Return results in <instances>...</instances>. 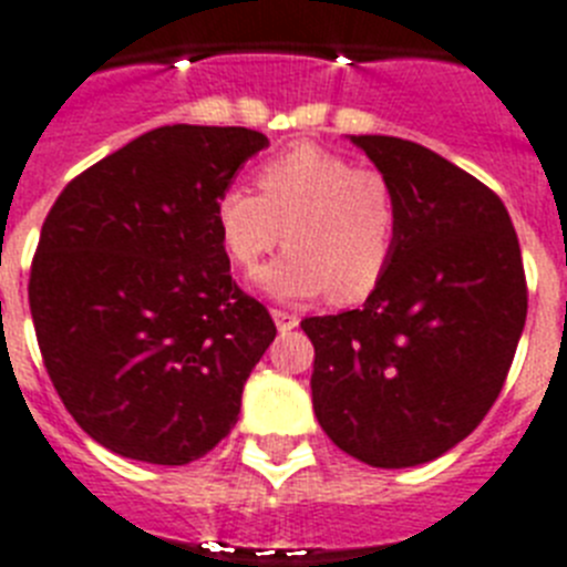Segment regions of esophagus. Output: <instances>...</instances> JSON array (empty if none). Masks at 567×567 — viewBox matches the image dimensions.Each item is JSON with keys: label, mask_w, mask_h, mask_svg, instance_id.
<instances>
[{"label": "esophagus", "mask_w": 567, "mask_h": 567, "mask_svg": "<svg viewBox=\"0 0 567 567\" xmlns=\"http://www.w3.org/2000/svg\"><path fill=\"white\" fill-rule=\"evenodd\" d=\"M274 322H277L279 331H293L299 324V317L297 313H290V311H274Z\"/></svg>", "instance_id": "esophagus-1"}]
</instances>
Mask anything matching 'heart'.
I'll list each match as a JSON object with an SVG mask.
<instances>
[{"instance_id":"heart-1","label":"heart","mask_w":567,"mask_h":567,"mask_svg":"<svg viewBox=\"0 0 567 567\" xmlns=\"http://www.w3.org/2000/svg\"><path fill=\"white\" fill-rule=\"evenodd\" d=\"M256 190L225 188L214 223L230 262L245 270L285 236L290 248L256 274V288L270 299L305 302L333 290L353 302L385 279L400 228L385 174L305 142L256 167Z\"/></svg>"}]
</instances>
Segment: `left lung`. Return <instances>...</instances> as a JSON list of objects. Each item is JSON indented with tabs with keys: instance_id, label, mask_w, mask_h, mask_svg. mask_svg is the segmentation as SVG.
<instances>
[{
	"instance_id": "obj_1",
	"label": "left lung",
	"mask_w": 567,
	"mask_h": 567,
	"mask_svg": "<svg viewBox=\"0 0 567 567\" xmlns=\"http://www.w3.org/2000/svg\"><path fill=\"white\" fill-rule=\"evenodd\" d=\"M396 196L391 268L357 311L311 317L313 413L353 460L413 467L462 442L499 396L528 313L499 196L396 136H351Z\"/></svg>"
}]
</instances>
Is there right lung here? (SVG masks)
<instances>
[{"label": "right lung", "instance_id": "add662e5", "mask_svg": "<svg viewBox=\"0 0 567 567\" xmlns=\"http://www.w3.org/2000/svg\"><path fill=\"white\" fill-rule=\"evenodd\" d=\"M262 147L248 127H156L53 202L33 328L59 400L113 454L188 465L239 420L277 324L230 279L214 202Z\"/></svg>", "mask_w": 567, "mask_h": 567}]
</instances>
